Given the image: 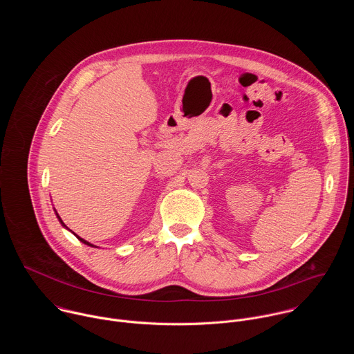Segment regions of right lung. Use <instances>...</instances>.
Returning a JSON list of instances; mask_svg holds the SVG:
<instances>
[{"instance_id": "add662e5", "label": "right lung", "mask_w": 354, "mask_h": 354, "mask_svg": "<svg viewBox=\"0 0 354 354\" xmlns=\"http://www.w3.org/2000/svg\"><path fill=\"white\" fill-rule=\"evenodd\" d=\"M57 217H59V214H57ZM59 220H60V223H62V224H63V225H64V223H63V221H62V218H60V217H59ZM74 235H75V236H77V238H78V239H80V241H81V242H84V243H85V245H89V246H93V245H91V243H89V242H86V241H85V239H82V238H80V236H78V235H77V234H74Z\"/></svg>"}]
</instances>
